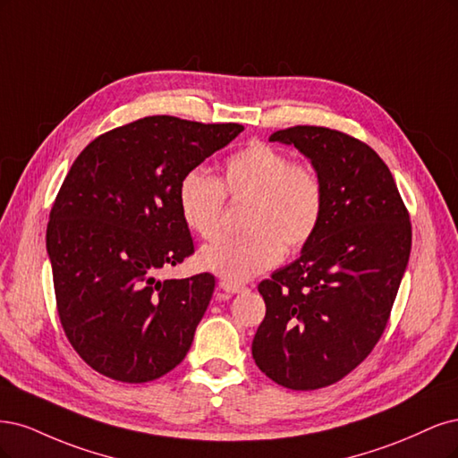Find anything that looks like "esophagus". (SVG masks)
<instances>
[{
    "instance_id": "34e87169",
    "label": "esophagus",
    "mask_w": 458,
    "mask_h": 458,
    "mask_svg": "<svg viewBox=\"0 0 458 458\" xmlns=\"http://www.w3.org/2000/svg\"><path fill=\"white\" fill-rule=\"evenodd\" d=\"M218 287L223 289L225 293H228V294L242 293V291H245V289H247V287H245V285H242V284H232V282H220V284H218Z\"/></svg>"
}]
</instances>
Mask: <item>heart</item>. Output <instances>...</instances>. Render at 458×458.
Instances as JSON below:
<instances>
[{
  "label": "heart",
  "mask_w": 458,
  "mask_h": 458,
  "mask_svg": "<svg viewBox=\"0 0 458 458\" xmlns=\"http://www.w3.org/2000/svg\"><path fill=\"white\" fill-rule=\"evenodd\" d=\"M225 196L249 198L247 232L203 247L198 264L232 284L272 268L284 250L302 249L319 230L327 205L318 169L267 142H250L232 154L218 181L199 167L188 171L176 191L184 225L213 240L220 232Z\"/></svg>",
  "instance_id": "heart-1"
}]
</instances>
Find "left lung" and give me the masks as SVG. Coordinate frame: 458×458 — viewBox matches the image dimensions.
<instances>
[{
  "mask_svg": "<svg viewBox=\"0 0 458 458\" xmlns=\"http://www.w3.org/2000/svg\"><path fill=\"white\" fill-rule=\"evenodd\" d=\"M321 174L327 205L297 260L259 284L267 316L253 338L260 371L291 390H318L353 371L385 333L411 253V223L378 154L346 132L276 131Z\"/></svg>",
  "mask_w": 458,
  "mask_h": 458,
  "instance_id": "8db88e82",
  "label": "left lung"
}]
</instances>
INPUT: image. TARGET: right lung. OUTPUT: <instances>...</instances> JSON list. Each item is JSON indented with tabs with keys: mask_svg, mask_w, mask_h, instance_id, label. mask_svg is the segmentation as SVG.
Here are the masks:
<instances>
[{
	"mask_svg": "<svg viewBox=\"0 0 458 458\" xmlns=\"http://www.w3.org/2000/svg\"><path fill=\"white\" fill-rule=\"evenodd\" d=\"M242 131L150 115L97 137L73 161L49 215L47 253L63 329L100 375L139 385L186 358L215 276L157 279L194 253L176 191Z\"/></svg>",
	"mask_w": 458,
	"mask_h": 458,
	"instance_id": "obj_1",
	"label": "right lung"
}]
</instances>
